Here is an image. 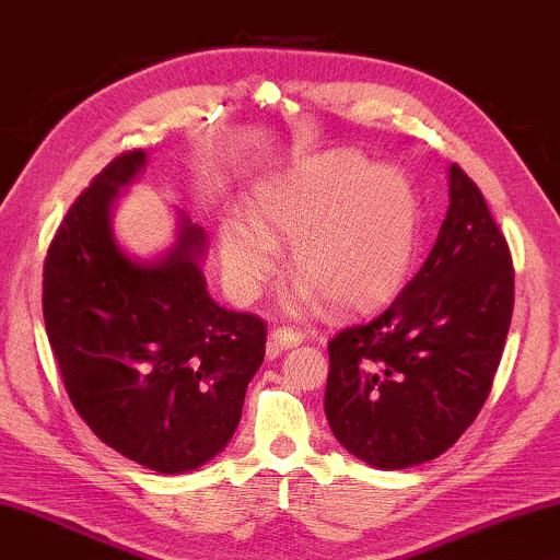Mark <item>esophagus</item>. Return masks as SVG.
<instances>
[{"instance_id": "1", "label": "esophagus", "mask_w": 560, "mask_h": 560, "mask_svg": "<svg viewBox=\"0 0 560 560\" xmlns=\"http://www.w3.org/2000/svg\"><path fill=\"white\" fill-rule=\"evenodd\" d=\"M305 340V335L300 332V329H292V327H275L270 332V347L272 350H290V347H298Z\"/></svg>"}]
</instances>
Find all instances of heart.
I'll return each mask as SVG.
<instances>
[{"mask_svg":"<svg viewBox=\"0 0 560 560\" xmlns=\"http://www.w3.org/2000/svg\"><path fill=\"white\" fill-rule=\"evenodd\" d=\"M250 218L235 215L220 231L225 275L241 300H253L278 268L288 243L290 268L307 282L300 305L317 292L335 310L360 313L401 288L419 233V203L397 168H372L352 151L315 155L260 180Z\"/></svg>","mask_w":560,"mask_h":560,"instance_id":"obj_1","label":"heart"}]
</instances>
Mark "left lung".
I'll return each instance as SVG.
<instances>
[{
	"mask_svg": "<svg viewBox=\"0 0 560 560\" xmlns=\"http://www.w3.org/2000/svg\"><path fill=\"white\" fill-rule=\"evenodd\" d=\"M513 313L511 250L481 190L448 168V210L427 260L382 315L327 342L325 415L377 469L444 454L487 401Z\"/></svg>",
	"mask_w": 560,
	"mask_h": 560,
	"instance_id": "left-lung-1",
	"label": "left lung"
}]
</instances>
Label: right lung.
<instances>
[{
	"label": "right lung",
	"mask_w": 560,
	"mask_h": 560,
	"mask_svg": "<svg viewBox=\"0 0 560 560\" xmlns=\"http://www.w3.org/2000/svg\"><path fill=\"white\" fill-rule=\"evenodd\" d=\"M143 163V151L118 153L73 200L44 260L42 307L63 387L91 432L126 459L180 474L231 442L268 327L208 295L203 228L186 220L153 265L116 245L108 208Z\"/></svg>",
	"instance_id": "right-lung-1"
}]
</instances>
